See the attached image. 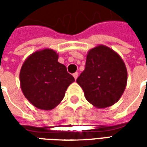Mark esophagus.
Masks as SVG:
<instances>
[{"label": "esophagus", "instance_id": "obj_1", "mask_svg": "<svg viewBox=\"0 0 147 147\" xmlns=\"http://www.w3.org/2000/svg\"><path fill=\"white\" fill-rule=\"evenodd\" d=\"M78 75H79V74H78V72H75V73L73 74V76H74V78H75V80H76L77 78H78Z\"/></svg>", "mask_w": 147, "mask_h": 147}]
</instances>
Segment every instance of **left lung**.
I'll use <instances>...</instances> for the list:
<instances>
[{"instance_id": "1", "label": "left lung", "mask_w": 147, "mask_h": 147, "mask_svg": "<svg viewBox=\"0 0 147 147\" xmlns=\"http://www.w3.org/2000/svg\"><path fill=\"white\" fill-rule=\"evenodd\" d=\"M127 73L123 60L105 45L90 49L85 69L76 82L85 98L97 108L111 106L120 98L126 87Z\"/></svg>"}]
</instances>
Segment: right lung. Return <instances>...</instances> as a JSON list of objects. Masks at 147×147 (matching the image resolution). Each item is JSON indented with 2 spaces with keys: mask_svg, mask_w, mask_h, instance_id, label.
I'll return each mask as SVG.
<instances>
[{
  "mask_svg": "<svg viewBox=\"0 0 147 147\" xmlns=\"http://www.w3.org/2000/svg\"><path fill=\"white\" fill-rule=\"evenodd\" d=\"M20 80L27 100L44 110L55 108L75 81L66 67L58 62L57 53L49 49L35 52L27 58L21 67Z\"/></svg>",
  "mask_w": 147,
  "mask_h": 147,
  "instance_id": "add662e5",
  "label": "right lung"
}]
</instances>
